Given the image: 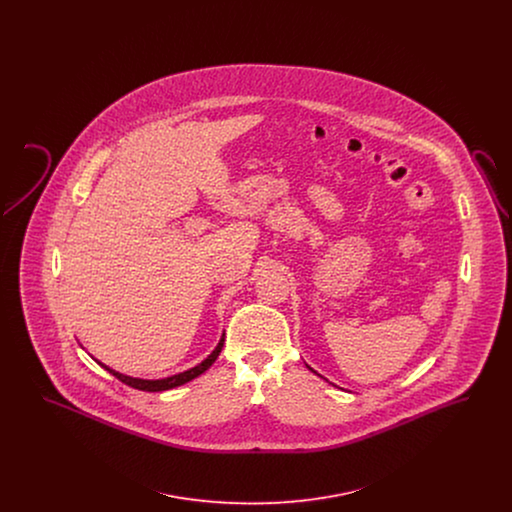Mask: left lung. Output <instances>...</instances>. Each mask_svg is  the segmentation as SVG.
I'll list each match as a JSON object with an SVG mask.
<instances>
[{
  "instance_id": "obj_1",
  "label": "left lung",
  "mask_w": 512,
  "mask_h": 512,
  "mask_svg": "<svg viewBox=\"0 0 512 512\" xmlns=\"http://www.w3.org/2000/svg\"><path fill=\"white\" fill-rule=\"evenodd\" d=\"M309 368H311V366H309ZM311 370H313V368H311ZM313 372H315V370H313Z\"/></svg>"
}]
</instances>
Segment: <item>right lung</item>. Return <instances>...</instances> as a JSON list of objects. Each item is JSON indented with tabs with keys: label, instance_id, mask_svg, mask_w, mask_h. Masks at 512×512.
<instances>
[{
	"label": "right lung",
	"instance_id": "1",
	"mask_svg": "<svg viewBox=\"0 0 512 512\" xmlns=\"http://www.w3.org/2000/svg\"><path fill=\"white\" fill-rule=\"evenodd\" d=\"M222 343H224V338H220L219 345L213 349V353L205 359V361H201L199 365L194 366V368H190V370H186V372H180V374H174V376H169V378H161V380H142V378H132V376H124L121 372H117V370H113V368H109L107 365H103V363H99V365L103 366L105 370H109L115 378H119L122 384H126V386H130V388H134V390H142V391H165L172 390V388H178V386H182V384H186V382H190V380H194L197 378L199 374H203L209 366L213 365L215 361H217V357L220 355V351H222Z\"/></svg>",
	"mask_w": 512,
	"mask_h": 512
}]
</instances>
